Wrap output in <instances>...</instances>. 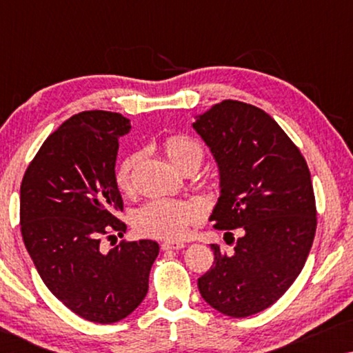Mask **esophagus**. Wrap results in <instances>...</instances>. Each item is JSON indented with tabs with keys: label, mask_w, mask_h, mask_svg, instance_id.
Returning a JSON list of instances; mask_svg holds the SVG:
<instances>
[{
	"label": "esophagus",
	"mask_w": 353,
	"mask_h": 353,
	"mask_svg": "<svg viewBox=\"0 0 353 353\" xmlns=\"http://www.w3.org/2000/svg\"><path fill=\"white\" fill-rule=\"evenodd\" d=\"M186 248L185 243H180V241H165V243L161 244L162 250H178Z\"/></svg>",
	"instance_id": "34e87169"
}]
</instances>
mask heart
I'll list each match as a JSON object with an SVG mask.
<instances>
[{"mask_svg":"<svg viewBox=\"0 0 353 353\" xmlns=\"http://www.w3.org/2000/svg\"><path fill=\"white\" fill-rule=\"evenodd\" d=\"M163 151L178 170L186 165L199 167L204 157V148L194 138L186 134H170L163 141ZM139 159L138 152H130L115 168V181L120 190L132 188V175ZM201 209L196 202L183 199H152L134 215V226L139 233L157 239H180L190 226L199 220Z\"/></svg>","mask_w":353,"mask_h":353,"instance_id":"1","label":"heart"}]
</instances>
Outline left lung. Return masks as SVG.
<instances>
[{
  "mask_svg": "<svg viewBox=\"0 0 353 353\" xmlns=\"http://www.w3.org/2000/svg\"><path fill=\"white\" fill-rule=\"evenodd\" d=\"M192 128L209 146L220 173L210 221L233 252L210 244L214 265L197 279L204 301L223 315L244 318L273 305L296 281L316 230L307 162L291 138L252 104L226 99Z\"/></svg>",
  "mask_w": 353,
  "mask_h": 353,
  "instance_id": "left-lung-1",
  "label": "left lung"
}]
</instances>
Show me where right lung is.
<instances>
[{
    "label": "right lung",
    "instance_id": "right-lung-1",
    "mask_svg": "<svg viewBox=\"0 0 353 353\" xmlns=\"http://www.w3.org/2000/svg\"><path fill=\"white\" fill-rule=\"evenodd\" d=\"M130 128L117 112L72 115L46 138L21 185L22 239L43 283L101 325L123 320L143 302L159 255L151 239L122 241L109 252L101 245L127 231L115 216L123 210L115 161Z\"/></svg>",
    "mask_w": 353,
    "mask_h": 353
}]
</instances>
